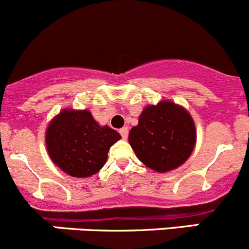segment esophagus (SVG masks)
Listing matches in <instances>:
<instances>
[{"label":"esophagus","mask_w":249,"mask_h":249,"mask_svg":"<svg viewBox=\"0 0 249 249\" xmlns=\"http://www.w3.org/2000/svg\"><path fill=\"white\" fill-rule=\"evenodd\" d=\"M119 134L122 135L123 139H127V135H129V127L125 126V127H122V129L119 130Z\"/></svg>","instance_id":"34e87169"}]
</instances>
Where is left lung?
<instances>
[{
    "instance_id": "1",
    "label": "left lung",
    "mask_w": 249,
    "mask_h": 249,
    "mask_svg": "<svg viewBox=\"0 0 249 249\" xmlns=\"http://www.w3.org/2000/svg\"><path fill=\"white\" fill-rule=\"evenodd\" d=\"M196 142V131L187 109L171 101L147 106L132 127L129 143L140 161L157 172L177 169L187 161Z\"/></svg>"
}]
</instances>
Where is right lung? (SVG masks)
Instances as JSON below:
<instances>
[{
    "instance_id": "right-lung-1",
    "label": "right lung",
    "mask_w": 249,
    "mask_h": 249,
    "mask_svg": "<svg viewBox=\"0 0 249 249\" xmlns=\"http://www.w3.org/2000/svg\"><path fill=\"white\" fill-rule=\"evenodd\" d=\"M120 139L108 125L100 126L89 110H61L46 131L50 159L65 173L78 178L99 172L107 161L110 145Z\"/></svg>"
}]
</instances>
